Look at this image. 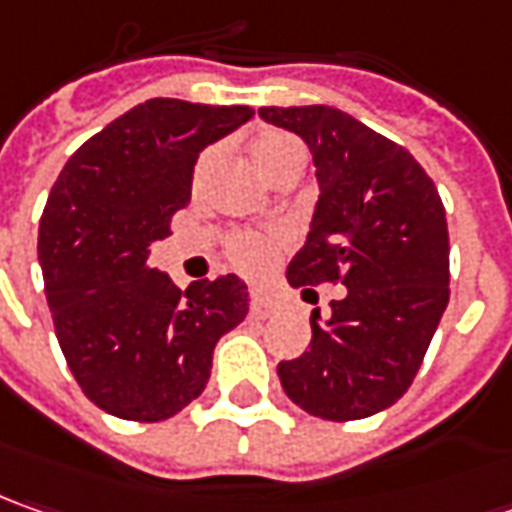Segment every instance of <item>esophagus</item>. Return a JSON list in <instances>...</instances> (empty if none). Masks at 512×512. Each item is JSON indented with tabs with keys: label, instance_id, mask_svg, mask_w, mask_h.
<instances>
[{
	"label": "esophagus",
	"instance_id": "1",
	"mask_svg": "<svg viewBox=\"0 0 512 512\" xmlns=\"http://www.w3.org/2000/svg\"><path fill=\"white\" fill-rule=\"evenodd\" d=\"M272 314H274L272 300H266L263 294H252V317L266 320V317H272Z\"/></svg>",
	"mask_w": 512,
	"mask_h": 512
}]
</instances>
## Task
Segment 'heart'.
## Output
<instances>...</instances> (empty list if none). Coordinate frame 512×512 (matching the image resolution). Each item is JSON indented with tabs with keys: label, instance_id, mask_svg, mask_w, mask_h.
I'll return each mask as SVG.
<instances>
[{
	"label": "heart",
	"instance_id": "b5f03b06",
	"mask_svg": "<svg viewBox=\"0 0 512 512\" xmlns=\"http://www.w3.org/2000/svg\"><path fill=\"white\" fill-rule=\"evenodd\" d=\"M303 144L294 135L283 130H266L252 141V161L255 167L272 181L277 172L289 167L303 169ZM218 161V147H209L201 152V158L195 161L192 169V186L201 189L209 169ZM280 252V238L266 235V232H235L226 240V257L232 260V266L246 274H260L274 263V257Z\"/></svg>",
	"mask_w": 512,
	"mask_h": 512
}]
</instances>
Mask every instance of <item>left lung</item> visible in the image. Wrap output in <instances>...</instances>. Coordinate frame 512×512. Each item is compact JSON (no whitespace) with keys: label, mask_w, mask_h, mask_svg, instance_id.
I'll use <instances>...</instances> for the list:
<instances>
[{"label":"left lung","mask_w":512,"mask_h":512,"mask_svg":"<svg viewBox=\"0 0 512 512\" xmlns=\"http://www.w3.org/2000/svg\"><path fill=\"white\" fill-rule=\"evenodd\" d=\"M260 115L309 144L320 201L289 283H343L311 345L277 365L286 397L306 414L351 422L391 408L414 382L450 297L445 206L411 152L343 110L263 107Z\"/></svg>","instance_id":"8db88e82"}]
</instances>
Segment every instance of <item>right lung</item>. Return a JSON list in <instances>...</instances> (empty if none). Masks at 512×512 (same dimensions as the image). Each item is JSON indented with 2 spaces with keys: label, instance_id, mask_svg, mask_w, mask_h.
<instances>
[{
  "label": "right lung",
  "instance_id": "add662e5",
  "mask_svg": "<svg viewBox=\"0 0 512 512\" xmlns=\"http://www.w3.org/2000/svg\"><path fill=\"white\" fill-rule=\"evenodd\" d=\"M252 107L150 98L84 141L50 189L39 263L56 337L84 397L130 422H161L201 397L212 351L249 311L235 274L181 289L147 266L172 235L206 144Z\"/></svg>",
  "mask_w": 512,
  "mask_h": 512
}]
</instances>
